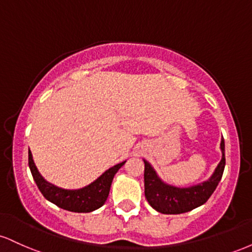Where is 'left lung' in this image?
Here are the masks:
<instances>
[{"mask_svg": "<svg viewBox=\"0 0 252 252\" xmlns=\"http://www.w3.org/2000/svg\"><path fill=\"white\" fill-rule=\"evenodd\" d=\"M220 148L222 158L213 175L207 181L187 189L164 184L144 160V195L150 206L163 215H180L205 204L218 186L225 168L224 140H221Z\"/></svg>", "mask_w": 252, "mask_h": 252, "instance_id": "8db88e82", "label": "left lung"}]
</instances>
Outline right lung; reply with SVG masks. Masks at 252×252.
Returning a JSON list of instances; mask_svg holds the SVG:
<instances>
[{
    "mask_svg": "<svg viewBox=\"0 0 252 252\" xmlns=\"http://www.w3.org/2000/svg\"><path fill=\"white\" fill-rule=\"evenodd\" d=\"M124 163H126V161L109 168L96 181H94L84 189H63L47 182L40 175L39 170H37L33 161L31 150H28V164H30L34 181H35L37 189H40L42 195L60 209L78 213L92 212V211L103 206L104 202L108 199L114 176Z\"/></svg>",
    "mask_w": 252,
    "mask_h": 252,
    "instance_id": "right-lung-1",
    "label": "right lung"
}]
</instances>
